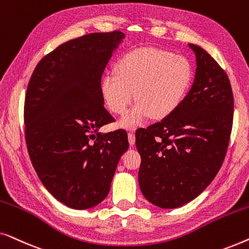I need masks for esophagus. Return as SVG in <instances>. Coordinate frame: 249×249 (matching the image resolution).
<instances>
[{
	"label": "esophagus",
	"mask_w": 249,
	"mask_h": 249,
	"mask_svg": "<svg viewBox=\"0 0 249 249\" xmlns=\"http://www.w3.org/2000/svg\"><path fill=\"white\" fill-rule=\"evenodd\" d=\"M128 139H129V144L131 146L135 145V142H136V137H135V134L134 132H129L128 134Z\"/></svg>",
	"instance_id": "1"
}]
</instances>
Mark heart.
<instances>
[{"label": "heart", "mask_w": 249, "mask_h": 249, "mask_svg": "<svg viewBox=\"0 0 249 249\" xmlns=\"http://www.w3.org/2000/svg\"><path fill=\"white\" fill-rule=\"evenodd\" d=\"M193 66L183 55L154 47H141L125 53L117 72H108L101 83L102 97L112 112L124 113L132 101H138L120 119V125L134 129L151 114L163 119L173 113L188 93Z\"/></svg>", "instance_id": "1"}]
</instances>
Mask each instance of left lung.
<instances>
[{"instance_id": "1", "label": "left lung", "mask_w": 249, "mask_h": 249, "mask_svg": "<svg viewBox=\"0 0 249 249\" xmlns=\"http://www.w3.org/2000/svg\"><path fill=\"white\" fill-rule=\"evenodd\" d=\"M195 80L178 108L162 121L136 131L142 158L139 187L145 198L162 209H176L196 198L221 169L233 121L230 80L202 47Z\"/></svg>"}]
</instances>
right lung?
<instances>
[{
    "label": "right lung",
    "instance_id": "add662e5",
    "mask_svg": "<svg viewBox=\"0 0 249 249\" xmlns=\"http://www.w3.org/2000/svg\"><path fill=\"white\" fill-rule=\"evenodd\" d=\"M124 34H87L61 44L39 61L25 97V137L30 161L49 193L74 210L100 204L110 192L129 147L122 129L101 135L114 121L104 107L101 80Z\"/></svg>",
    "mask_w": 249,
    "mask_h": 249
}]
</instances>
